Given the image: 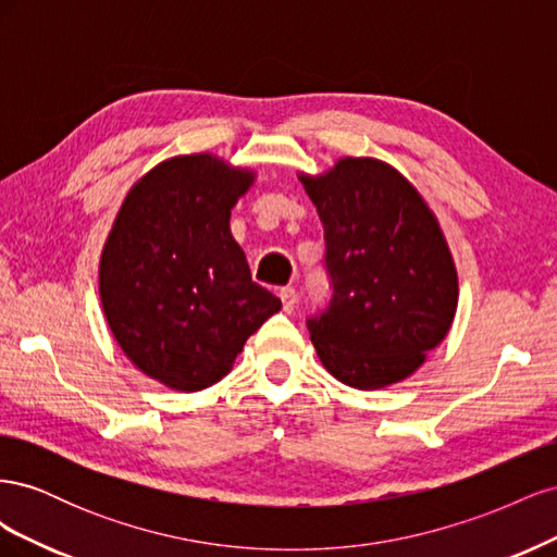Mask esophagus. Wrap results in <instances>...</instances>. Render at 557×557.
<instances>
[{
	"label": "esophagus",
	"instance_id": "esophagus-1",
	"mask_svg": "<svg viewBox=\"0 0 557 557\" xmlns=\"http://www.w3.org/2000/svg\"><path fill=\"white\" fill-rule=\"evenodd\" d=\"M278 295H281V301H283V311L293 313L295 305H297V290L293 288V285H285V288H281Z\"/></svg>",
	"mask_w": 557,
	"mask_h": 557
}]
</instances>
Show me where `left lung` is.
Returning a JSON list of instances; mask_svg holds the SVG:
<instances>
[{
  "label": "left lung",
  "mask_w": 557,
  "mask_h": 557,
  "mask_svg": "<svg viewBox=\"0 0 557 557\" xmlns=\"http://www.w3.org/2000/svg\"><path fill=\"white\" fill-rule=\"evenodd\" d=\"M301 183L325 227L330 305L307 318L327 372L358 391L411 376L458 307V272L413 185L374 158H344Z\"/></svg>",
  "instance_id": "1"
}]
</instances>
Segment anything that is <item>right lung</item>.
I'll return each instance as SVG.
<instances>
[{
  "label": "right lung",
  "mask_w": 557,
  "mask_h": 557,
  "mask_svg": "<svg viewBox=\"0 0 557 557\" xmlns=\"http://www.w3.org/2000/svg\"><path fill=\"white\" fill-rule=\"evenodd\" d=\"M252 178L209 153L164 160L129 190L107 239L99 297L109 327L137 369L174 391L221 381L281 309L230 232Z\"/></svg>",
  "instance_id": "add662e5"
}]
</instances>
